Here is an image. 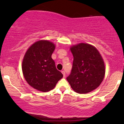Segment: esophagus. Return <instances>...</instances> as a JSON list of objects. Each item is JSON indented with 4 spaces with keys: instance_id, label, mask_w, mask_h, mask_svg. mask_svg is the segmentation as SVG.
<instances>
[{
    "instance_id": "esophagus-1",
    "label": "esophagus",
    "mask_w": 124,
    "mask_h": 124,
    "mask_svg": "<svg viewBox=\"0 0 124 124\" xmlns=\"http://www.w3.org/2000/svg\"><path fill=\"white\" fill-rule=\"evenodd\" d=\"M62 74H63V77H64V78H65V71L62 70Z\"/></svg>"
}]
</instances>
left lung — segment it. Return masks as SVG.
<instances>
[{"label": "left lung", "mask_w": 124, "mask_h": 124, "mask_svg": "<svg viewBox=\"0 0 124 124\" xmlns=\"http://www.w3.org/2000/svg\"><path fill=\"white\" fill-rule=\"evenodd\" d=\"M73 56L72 70L66 79L76 93L85 94L97 89L103 82L105 65L96 47L80 43L70 47Z\"/></svg>", "instance_id": "1"}]
</instances>
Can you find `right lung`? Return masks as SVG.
I'll use <instances>...</instances> for the list:
<instances>
[{
    "label": "right lung",
    "mask_w": 124,
    "mask_h": 124,
    "mask_svg": "<svg viewBox=\"0 0 124 124\" xmlns=\"http://www.w3.org/2000/svg\"><path fill=\"white\" fill-rule=\"evenodd\" d=\"M55 44L47 40L35 42L25 52L22 70L25 80L34 89L47 92L54 89L63 77L51 58Z\"/></svg>",
    "instance_id": "1"
}]
</instances>
